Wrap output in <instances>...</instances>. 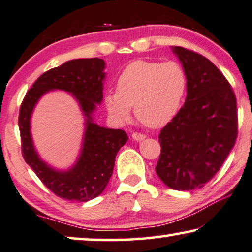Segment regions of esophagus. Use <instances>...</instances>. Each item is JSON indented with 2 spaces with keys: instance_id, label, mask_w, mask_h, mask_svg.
<instances>
[{
  "instance_id": "34e87169",
  "label": "esophagus",
  "mask_w": 252,
  "mask_h": 252,
  "mask_svg": "<svg viewBox=\"0 0 252 252\" xmlns=\"http://www.w3.org/2000/svg\"><path fill=\"white\" fill-rule=\"evenodd\" d=\"M132 138L135 140H143L146 138V136L144 135V133H140V132H133L132 133Z\"/></svg>"
}]
</instances>
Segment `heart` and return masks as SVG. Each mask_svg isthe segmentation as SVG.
<instances>
[{
    "label": "heart",
    "instance_id": "heart-1",
    "mask_svg": "<svg viewBox=\"0 0 252 252\" xmlns=\"http://www.w3.org/2000/svg\"><path fill=\"white\" fill-rule=\"evenodd\" d=\"M188 91V76L180 63L135 61L121 72L116 91L105 96L108 113L121 122L131 116L147 128H162L175 119Z\"/></svg>",
    "mask_w": 252,
    "mask_h": 252
}]
</instances>
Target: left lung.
<instances>
[{
  "instance_id": "8db88e82",
  "label": "left lung",
  "mask_w": 252,
  "mask_h": 252,
  "mask_svg": "<svg viewBox=\"0 0 252 252\" xmlns=\"http://www.w3.org/2000/svg\"><path fill=\"white\" fill-rule=\"evenodd\" d=\"M188 76L186 102L161 129L156 172L174 190L204 187L222 166L237 137L236 96L222 72L200 54L173 47Z\"/></svg>"
}]
</instances>
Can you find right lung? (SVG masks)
I'll list each match as a JSON object with an SVG mask.
<instances>
[{"label": "right lung", "instance_id": "right-lung-1", "mask_svg": "<svg viewBox=\"0 0 252 252\" xmlns=\"http://www.w3.org/2000/svg\"><path fill=\"white\" fill-rule=\"evenodd\" d=\"M103 69V60L96 58L71 60L50 69L35 80L19 109L23 158L41 182L63 199L87 202L98 197L109 182L117 152L128 140L124 130L102 128L92 120L95 105L102 101ZM50 89L71 93L87 116L82 153L76 165L66 172L55 171L39 159L29 132L32 108L41 95Z\"/></svg>", "mask_w": 252, "mask_h": 252}]
</instances>
